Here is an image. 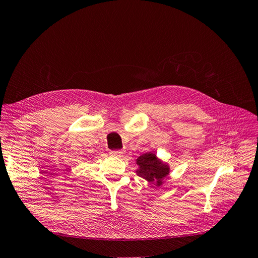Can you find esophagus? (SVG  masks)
Segmentation results:
<instances>
[{
	"label": "esophagus",
	"instance_id": "34e87169",
	"mask_svg": "<svg viewBox=\"0 0 258 258\" xmlns=\"http://www.w3.org/2000/svg\"><path fill=\"white\" fill-rule=\"evenodd\" d=\"M110 154L112 156H122L124 154V150H113L110 151Z\"/></svg>",
	"mask_w": 258,
	"mask_h": 258
}]
</instances>
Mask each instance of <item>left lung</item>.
Returning <instances> with one entry per match:
<instances>
[{
	"label": "left lung",
	"mask_w": 258,
	"mask_h": 258,
	"mask_svg": "<svg viewBox=\"0 0 258 258\" xmlns=\"http://www.w3.org/2000/svg\"><path fill=\"white\" fill-rule=\"evenodd\" d=\"M139 169H137V174L144 179L156 182V186L162 185V181L167 177L169 173V167L167 164H163L154 153H146L140 155L136 160Z\"/></svg>",
	"instance_id": "8db88e82"
}]
</instances>
